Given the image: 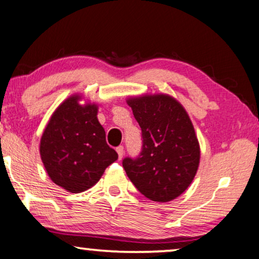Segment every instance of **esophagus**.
Here are the masks:
<instances>
[{
  "mask_svg": "<svg viewBox=\"0 0 259 259\" xmlns=\"http://www.w3.org/2000/svg\"><path fill=\"white\" fill-rule=\"evenodd\" d=\"M116 151H117L118 157H119V159H121L123 157V155H124V148H123L122 145H119V147L116 148Z\"/></svg>",
  "mask_w": 259,
  "mask_h": 259,
  "instance_id": "1",
  "label": "esophagus"
}]
</instances>
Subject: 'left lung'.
Segmentation results:
<instances>
[{"mask_svg": "<svg viewBox=\"0 0 259 259\" xmlns=\"http://www.w3.org/2000/svg\"><path fill=\"white\" fill-rule=\"evenodd\" d=\"M142 129L143 145L123 167L137 190L154 202H169L187 190L201 158L194 125L180 102L165 94L126 101Z\"/></svg>", "mask_w": 259, "mask_h": 259, "instance_id": "1", "label": "left lung"}]
</instances>
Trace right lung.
Masks as SVG:
<instances>
[{"label":"right lung","mask_w":259,"mask_h":259,"mask_svg":"<svg viewBox=\"0 0 259 259\" xmlns=\"http://www.w3.org/2000/svg\"><path fill=\"white\" fill-rule=\"evenodd\" d=\"M81 98L72 95L58 105L39 143L50 180L72 194L94 187L118 158L105 141V131L97 119V104L81 105Z\"/></svg>","instance_id":"obj_1"}]
</instances>
